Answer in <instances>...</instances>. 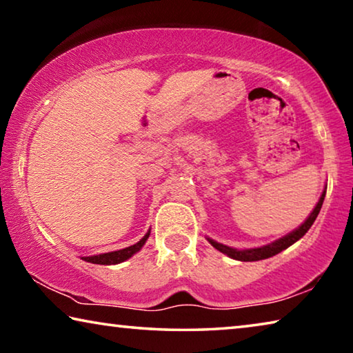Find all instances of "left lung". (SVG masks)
Instances as JSON below:
<instances>
[{
  "instance_id": "obj_1",
  "label": "left lung",
  "mask_w": 353,
  "mask_h": 353,
  "mask_svg": "<svg viewBox=\"0 0 353 353\" xmlns=\"http://www.w3.org/2000/svg\"><path fill=\"white\" fill-rule=\"evenodd\" d=\"M325 198V190L322 191L321 198L318 201V204L313 208V212L310 213V216L303 221V223L297 227L296 230H292L291 234L285 235L282 238H279L277 241H274L271 244H266V246H261V248H254V249H234V248H229L225 246V244H221L218 241L212 240V238H207L208 243L212 244L214 249H218L219 252L225 254L227 256H230V259L234 260H240V261H259V260H265V259H270V256L277 255L279 252H282L286 248H290L291 244H294L297 240H301V238L307 234L310 227L313 225L314 219L318 218V214L321 212V207H322V202H324Z\"/></svg>"
}]
</instances>
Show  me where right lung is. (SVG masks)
Wrapping results in <instances>:
<instances>
[{
  "instance_id": "obj_1",
  "label": "right lung",
  "mask_w": 353,
  "mask_h": 353,
  "mask_svg": "<svg viewBox=\"0 0 353 353\" xmlns=\"http://www.w3.org/2000/svg\"><path fill=\"white\" fill-rule=\"evenodd\" d=\"M149 234H151V230H149L148 234L143 236L139 243H135L134 246H129V248H124V249H119V250H113V252H107V254L82 256V260L88 261V263H94V265H118V263L128 260L134 254L139 252V250L143 248V244H145L146 240L149 238Z\"/></svg>"
}]
</instances>
